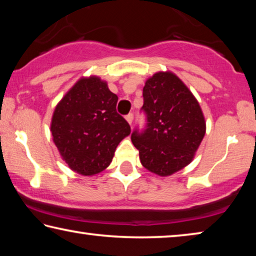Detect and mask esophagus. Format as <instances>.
<instances>
[{"label":"esophagus","instance_id":"1","mask_svg":"<svg viewBox=\"0 0 256 256\" xmlns=\"http://www.w3.org/2000/svg\"><path fill=\"white\" fill-rule=\"evenodd\" d=\"M125 120H128V123L130 125H132V122H133V114H128V115L125 116Z\"/></svg>","mask_w":256,"mask_h":256}]
</instances>
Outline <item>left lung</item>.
Instances as JSON below:
<instances>
[{"mask_svg": "<svg viewBox=\"0 0 256 256\" xmlns=\"http://www.w3.org/2000/svg\"><path fill=\"white\" fill-rule=\"evenodd\" d=\"M146 128L131 140L146 170L170 176L196 156L206 134V118L194 94L175 73L157 72L146 81L144 106Z\"/></svg>", "mask_w": 256, "mask_h": 256, "instance_id": "obj_1", "label": "left lung"}]
</instances>
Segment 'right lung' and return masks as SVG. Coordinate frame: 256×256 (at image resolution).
<instances>
[{
  "label": "right lung",
  "instance_id": "add662e5",
  "mask_svg": "<svg viewBox=\"0 0 256 256\" xmlns=\"http://www.w3.org/2000/svg\"><path fill=\"white\" fill-rule=\"evenodd\" d=\"M118 97L97 76H82L56 105L53 141L71 170L92 176L110 166L131 128L116 112Z\"/></svg>",
  "mask_w": 256,
  "mask_h": 256
}]
</instances>
